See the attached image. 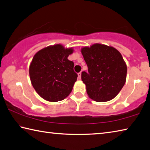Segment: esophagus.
I'll list each match as a JSON object with an SVG mask.
<instances>
[{
  "label": "esophagus",
  "instance_id": "obj_1",
  "mask_svg": "<svg viewBox=\"0 0 150 150\" xmlns=\"http://www.w3.org/2000/svg\"><path fill=\"white\" fill-rule=\"evenodd\" d=\"M78 78L79 79H81V72L78 73Z\"/></svg>",
  "mask_w": 150,
  "mask_h": 150
}]
</instances>
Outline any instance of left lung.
I'll return each instance as SVG.
<instances>
[{
	"label": "left lung",
	"instance_id": "1",
	"mask_svg": "<svg viewBox=\"0 0 150 150\" xmlns=\"http://www.w3.org/2000/svg\"><path fill=\"white\" fill-rule=\"evenodd\" d=\"M81 52L88 67L81 79L86 84L88 96L96 102L114 98L126 81L127 67L120 52L115 48L94 44L84 47Z\"/></svg>",
	"mask_w": 150,
	"mask_h": 150
}]
</instances>
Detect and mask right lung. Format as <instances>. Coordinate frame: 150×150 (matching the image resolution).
<instances>
[{
  "label": "right lung",
  "instance_id": "obj_1",
  "mask_svg": "<svg viewBox=\"0 0 150 150\" xmlns=\"http://www.w3.org/2000/svg\"><path fill=\"white\" fill-rule=\"evenodd\" d=\"M73 51L56 45L43 48L34 56L29 76L33 86L42 98L61 101L72 91L78 77L73 69L74 63L67 59Z\"/></svg>",
  "mask_w": 150,
  "mask_h": 150
}]
</instances>
